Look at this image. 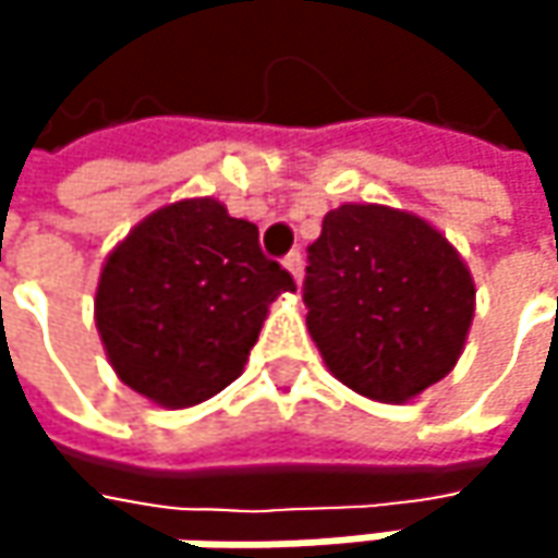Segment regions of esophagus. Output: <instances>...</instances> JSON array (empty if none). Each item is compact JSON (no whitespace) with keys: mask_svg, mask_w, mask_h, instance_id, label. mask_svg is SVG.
Returning <instances> with one entry per match:
<instances>
[{"mask_svg":"<svg viewBox=\"0 0 558 558\" xmlns=\"http://www.w3.org/2000/svg\"><path fill=\"white\" fill-rule=\"evenodd\" d=\"M283 268H287V271L293 275V280L300 283V280H303V255H300V252H290V255L283 258Z\"/></svg>","mask_w":558,"mask_h":558,"instance_id":"1","label":"esophagus"}]
</instances>
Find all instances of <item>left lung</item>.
I'll return each mask as SVG.
<instances>
[{"mask_svg": "<svg viewBox=\"0 0 558 558\" xmlns=\"http://www.w3.org/2000/svg\"><path fill=\"white\" fill-rule=\"evenodd\" d=\"M306 329L355 393L407 403L442 381L469 339L475 280L426 219L378 203L329 209L310 245Z\"/></svg>", "mask_w": 558, "mask_h": 558, "instance_id": "1", "label": "left lung"}]
</instances>
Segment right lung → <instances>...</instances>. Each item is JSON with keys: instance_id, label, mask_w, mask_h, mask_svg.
<instances>
[{"instance_id": "1", "label": "right lung", "mask_w": 558, "mask_h": 558, "mask_svg": "<svg viewBox=\"0 0 558 558\" xmlns=\"http://www.w3.org/2000/svg\"><path fill=\"white\" fill-rule=\"evenodd\" d=\"M287 290L296 283L262 255L258 226L193 196L155 209L109 252L93 313L119 381L180 410L242 375Z\"/></svg>"}]
</instances>
